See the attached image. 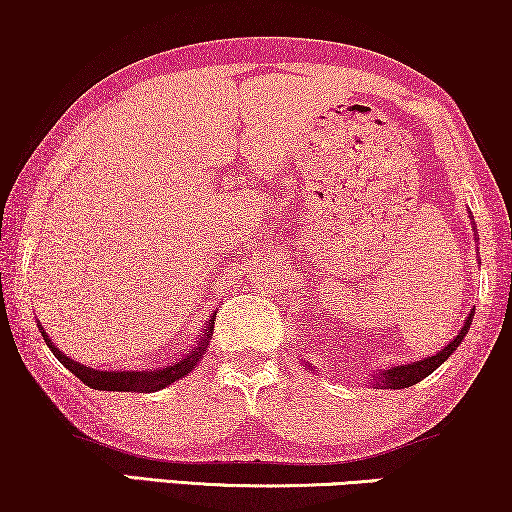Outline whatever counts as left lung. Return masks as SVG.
Here are the masks:
<instances>
[{
	"label": "left lung",
	"mask_w": 512,
	"mask_h": 512,
	"mask_svg": "<svg viewBox=\"0 0 512 512\" xmlns=\"http://www.w3.org/2000/svg\"><path fill=\"white\" fill-rule=\"evenodd\" d=\"M471 226L475 230V221H471ZM475 240H480V237H475ZM478 254H480V251H478ZM471 321H473V312L466 317L464 328H461L457 338H454L452 342H447V345L433 356H426V359L410 361V363H401V366H391V368L377 370V373L373 375V387L405 389V387H412V384L422 382L424 377H429L438 366H443V363L454 354V349H457L461 342H464L468 328H471ZM305 366H307V363H305Z\"/></svg>",
	"instance_id": "1"
}]
</instances>
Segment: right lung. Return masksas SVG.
<instances>
[{"label":"right lung","instance_id":"obj_1","mask_svg":"<svg viewBox=\"0 0 512 512\" xmlns=\"http://www.w3.org/2000/svg\"><path fill=\"white\" fill-rule=\"evenodd\" d=\"M214 319H216V312L212 314V317H209L205 328H202L198 345H195L193 349H188L184 356H179V359L167 363V366L146 368V370H100V368L83 366V363L69 359L67 354H62L60 349L53 345L51 338H48V333L44 331V326H41V324H39V333L44 335V342L48 347H51L55 359H58L67 370H72V373L79 377L83 384H88L90 389L135 391V394H151V391H160V389L170 387L172 382H177L179 377H186L195 366H198L200 359L207 352L209 340H212Z\"/></svg>","mask_w":512,"mask_h":512}]
</instances>
